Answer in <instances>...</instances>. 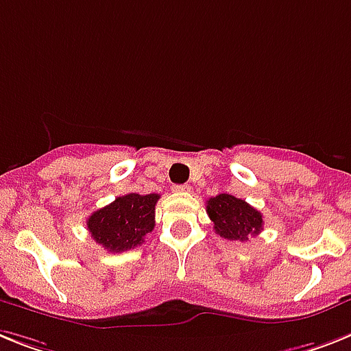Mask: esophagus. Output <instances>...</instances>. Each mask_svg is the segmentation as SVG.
<instances>
[{
  "label": "esophagus",
  "instance_id": "esophagus-1",
  "mask_svg": "<svg viewBox=\"0 0 351 351\" xmlns=\"http://www.w3.org/2000/svg\"><path fill=\"white\" fill-rule=\"evenodd\" d=\"M173 192H178V193L190 192V184H173Z\"/></svg>",
  "mask_w": 351,
  "mask_h": 351
}]
</instances>
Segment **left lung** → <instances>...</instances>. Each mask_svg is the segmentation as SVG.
I'll list each match as a JSON object with an SVG mask.
<instances>
[{
    "instance_id": "obj_1",
    "label": "left lung",
    "mask_w": 351,
    "mask_h": 351,
    "mask_svg": "<svg viewBox=\"0 0 351 351\" xmlns=\"http://www.w3.org/2000/svg\"><path fill=\"white\" fill-rule=\"evenodd\" d=\"M206 213L213 222L215 233L226 240L245 242L249 237L258 234L263 228L262 213L230 193L208 199Z\"/></svg>"
}]
</instances>
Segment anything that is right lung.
<instances>
[{"instance_id": "obj_1", "label": "right lung", "mask_w": 351, "mask_h": 351, "mask_svg": "<svg viewBox=\"0 0 351 351\" xmlns=\"http://www.w3.org/2000/svg\"><path fill=\"white\" fill-rule=\"evenodd\" d=\"M158 193H127L100 208L88 219V230L97 244L111 253L134 249L154 230Z\"/></svg>"}]
</instances>
